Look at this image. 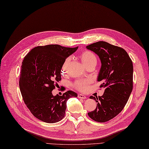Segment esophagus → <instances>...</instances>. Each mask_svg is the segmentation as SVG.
<instances>
[{"label": "esophagus", "instance_id": "34e87169", "mask_svg": "<svg viewBox=\"0 0 149 149\" xmlns=\"http://www.w3.org/2000/svg\"><path fill=\"white\" fill-rule=\"evenodd\" d=\"M78 96L79 98H81V99H85V98H86V96L85 95H82V94H78Z\"/></svg>", "mask_w": 149, "mask_h": 149}]
</instances>
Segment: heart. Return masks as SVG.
<instances>
[{
	"instance_id": "obj_1",
	"label": "heart",
	"mask_w": 149,
	"mask_h": 149,
	"mask_svg": "<svg viewBox=\"0 0 149 149\" xmlns=\"http://www.w3.org/2000/svg\"><path fill=\"white\" fill-rule=\"evenodd\" d=\"M79 57L81 58L83 63L85 66L91 65V64L96 63V57L95 54L90 51L86 50L83 51L80 54ZM70 61V58H67L64 63L61 67V72L62 73H64L65 72L66 68L68 65ZM91 83V80L90 79H78L72 83V86L75 89L78 90L80 91L84 92L87 91L88 89V86Z\"/></svg>"
}]
</instances>
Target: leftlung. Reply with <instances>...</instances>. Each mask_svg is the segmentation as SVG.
Segmentation results:
<instances>
[{"mask_svg":"<svg viewBox=\"0 0 149 149\" xmlns=\"http://www.w3.org/2000/svg\"><path fill=\"white\" fill-rule=\"evenodd\" d=\"M98 55L102 67L98 81L104 88L102 96H91L97 106L88 116L98 122H105L118 115L127 103L133 89V63L127 51L104 41H98L86 46Z\"/></svg>","mask_w":149,"mask_h":149,"instance_id":"left-lung-1","label":"left lung"}]
</instances>
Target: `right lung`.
Instances as JSON below:
<instances>
[{"mask_svg": "<svg viewBox=\"0 0 149 149\" xmlns=\"http://www.w3.org/2000/svg\"><path fill=\"white\" fill-rule=\"evenodd\" d=\"M59 45L33 48L22 62L19 88L24 102L36 118L46 123H56L65 115L66 102L77 94L68 91L59 96L52 91L61 79L65 60L78 49Z\"/></svg>", "mask_w": 149, "mask_h": 149, "instance_id": "right-lung-1", "label": "right lung"}]
</instances>
